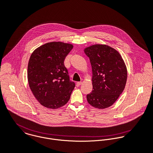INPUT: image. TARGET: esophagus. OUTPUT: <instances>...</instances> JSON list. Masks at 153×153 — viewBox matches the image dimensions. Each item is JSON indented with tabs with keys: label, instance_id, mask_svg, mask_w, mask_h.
Masks as SVG:
<instances>
[{
	"label": "esophagus",
	"instance_id": "esophagus-1",
	"mask_svg": "<svg viewBox=\"0 0 153 153\" xmlns=\"http://www.w3.org/2000/svg\"><path fill=\"white\" fill-rule=\"evenodd\" d=\"M82 82H81V81H80V82H76V85H77V86H80V85L82 84Z\"/></svg>",
	"mask_w": 153,
	"mask_h": 153
}]
</instances>
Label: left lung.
Returning a JSON list of instances; mask_svg holds the SVG:
<instances>
[{
  "label": "left lung",
  "instance_id": "1",
  "mask_svg": "<svg viewBox=\"0 0 153 153\" xmlns=\"http://www.w3.org/2000/svg\"><path fill=\"white\" fill-rule=\"evenodd\" d=\"M93 72V91L87 95L88 103L98 108L111 105L123 92L127 79V69L119 52L104 45L85 49Z\"/></svg>",
  "mask_w": 153,
  "mask_h": 153
}]
</instances>
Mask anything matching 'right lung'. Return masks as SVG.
Segmentation results:
<instances>
[{"label":"right lung","mask_w":153,"mask_h":153,"mask_svg":"<svg viewBox=\"0 0 153 153\" xmlns=\"http://www.w3.org/2000/svg\"><path fill=\"white\" fill-rule=\"evenodd\" d=\"M72 48L71 44L51 42L36 49L30 56L27 71L29 86L36 99L47 108L55 109L66 104L75 87L64 65Z\"/></svg>","instance_id":"1"}]
</instances>
